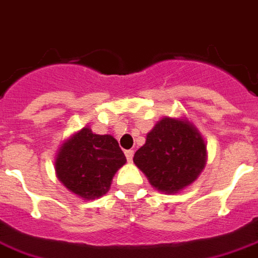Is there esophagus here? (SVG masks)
<instances>
[{"label":"esophagus","instance_id":"obj_1","mask_svg":"<svg viewBox=\"0 0 258 258\" xmlns=\"http://www.w3.org/2000/svg\"><path fill=\"white\" fill-rule=\"evenodd\" d=\"M133 154H135V152H133L132 150L125 151V156H126L127 162H132V159H133Z\"/></svg>","mask_w":258,"mask_h":258}]
</instances>
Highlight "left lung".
Instances as JSON below:
<instances>
[{
	"mask_svg": "<svg viewBox=\"0 0 258 258\" xmlns=\"http://www.w3.org/2000/svg\"><path fill=\"white\" fill-rule=\"evenodd\" d=\"M133 162L155 189L171 195L199 178L207 162V145L187 119L164 117L147 135Z\"/></svg>",
	"mask_w": 258,
	"mask_h": 258,
	"instance_id": "8db88e82",
	"label": "left lung"
}]
</instances>
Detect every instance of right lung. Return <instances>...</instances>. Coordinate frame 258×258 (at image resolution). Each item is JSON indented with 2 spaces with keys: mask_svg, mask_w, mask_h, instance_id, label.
Returning a JSON list of instances; mask_svg holds the SVG:
<instances>
[{
  "mask_svg": "<svg viewBox=\"0 0 258 258\" xmlns=\"http://www.w3.org/2000/svg\"><path fill=\"white\" fill-rule=\"evenodd\" d=\"M126 163V158L110 135H95L83 127L58 150L55 173L68 190L85 200L106 195L114 174Z\"/></svg>",
  "mask_w": 258,
  "mask_h": 258,
  "instance_id": "right-lung-1",
  "label": "right lung"
}]
</instances>
